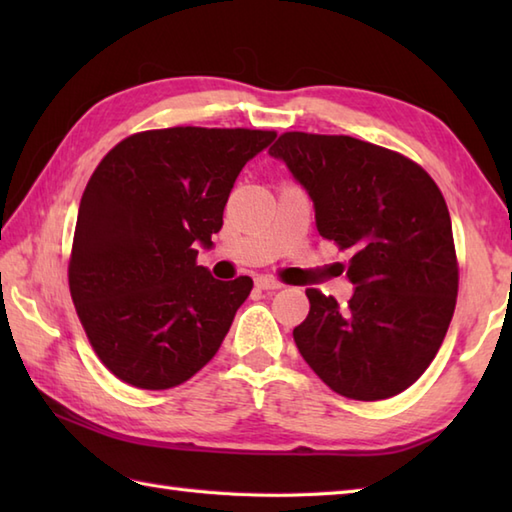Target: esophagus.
I'll list each match as a JSON object with an SVG mask.
<instances>
[{
  "instance_id": "esophagus-1",
  "label": "esophagus",
  "mask_w": 512,
  "mask_h": 512,
  "mask_svg": "<svg viewBox=\"0 0 512 512\" xmlns=\"http://www.w3.org/2000/svg\"><path fill=\"white\" fill-rule=\"evenodd\" d=\"M255 286L259 288V290H279L281 288V284L277 279H273V277H255Z\"/></svg>"
}]
</instances>
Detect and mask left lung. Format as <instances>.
<instances>
[{
  "instance_id": "obj_1",
  "label": "left lung",
  "mask_w": 512,
  "mask_h": 512,
  "mask_svg": "<svg viewBox=\"0 0 512 512\" xmlns=\"http://www.w3.org/2000/svg\"><path fill=\"white\" fill-rule=\"evenodd\" d=\"M314 206L321 237L350 250L347 306L308 288L292 330L314 374L336 394L383 400L436 358L458 297L447 202L416 162L352 136L288 132L270 147Z\"/></svg>"
}]
</instances>
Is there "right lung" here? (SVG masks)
Masks as SVG:
<instances>
[{
    "mask_svg": "<svg viewBox=\"0 0 512 512\" xmlns=\"http://www.w3.org/2000/svg\"><path fill=\"white\" fill-rule=\"evenodd\" d=\"M259 129L169 127L125 138L83 191L70 292L110 372L169 389L211 361L253 279H215L195 264L211 248L248 160L275 140Z\"/></svg>",
    "mask_w": 512,
    "mask_h": 512,
    "instance_id": "obj_1",
    "label": "right lung"
}]
</instances>
